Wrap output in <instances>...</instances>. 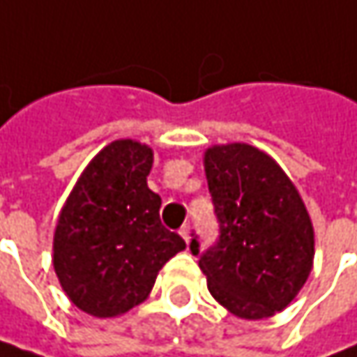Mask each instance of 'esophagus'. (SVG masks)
I'll use <instances>...</instances> for the list:
<instances>
[{
  "label": "esophagus",
  "mask_w": 357,
  "mask_h": 357,
  "mask_svg": "<svg viewBox=\"0 0 357 357\" xmlns=\"http://www.w3.org/2000/svg\"><path fill=\"white\" fill-rule=\"evenodd\" d=\"M178 234L183 236V240H185V242L187 243L191 242V227H189V225H183V227L178 229Z\"/></svg>",
  "instance_id": "1"
}]
</instances>
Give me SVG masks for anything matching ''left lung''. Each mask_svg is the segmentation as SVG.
I'll return each mask as SVG.
<instances>
[{"label":"left lung","mask_w":357,"mask_h":357,"mask_svg":"<svg viewBox=\"0 0 357 357\" xmlns=\"http://www.w3.org/2000/svg\"><path fill=\"white\" fill-rule=\"evenodd\" d=\"M219 240L191 252L207 276L209 293L229 313L266 319L282 311L307 282L315 234L307 207L284 170L250 144L205 152Z\"/></svg>","instance_id":"8db88e82"}]
</instances>
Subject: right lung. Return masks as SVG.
<instances>
[{"label":"right lung","instance_id":"obj_1","mask_svg":"<svg viewBox=\"0 0 357 357\" xmlns=\"http://www.w3.org/2000/svg\"><path fill=\"white\" fill-rule=\"evenodd\" d=\"M152 148L134 140L105 146L64 203L52 264L66 296L93 317L140 305L158 270L187 248L160 223V197L148 189Z\"/></svg>","mask_w":357,"mask_h":357}]
</instances>
